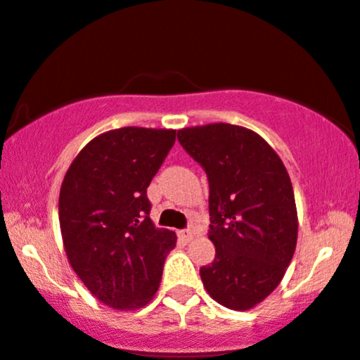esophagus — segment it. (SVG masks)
Listing matches in <instances>:
<instances>
[{"instance_id": "esophagus-1", "label": "esophagus", "mask_w": 360, "mask_h": 360, "mask_svg": "<svg viewBox=\"0 0 360 360\" xmlns=\"http://www.w3.org/2000/svg\"><path fill=\"white\" fill-rule=\"evenodd\" d=\"M179 237L183 238L184 242H191L194 238V233H193V230H183V232H179Z\"/></svg>"}]
</instances>
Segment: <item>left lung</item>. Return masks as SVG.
Wrapping results in <instances>:
<instances>
[{
    "label": "left lung",
    "instance_id": "left-lung-1",
    "mask_svg": "<svg viewBox=\"0 0 360 360\" xmlns=\"http://www.w3.org/2000/svg\"><path fill=\"white\" fill-rule=\"evenodd\" d=\"M177 140L210 183L208 238L217 254L200 269L203 286L221 307L247 311L279 286L295 255L291 179L274 148L245 127H189Z\"/></svg>",
    "mask_w": 360,
    "mask_h": 360
}]
</instances>
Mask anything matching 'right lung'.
<instances>
[{
	"instance_id": "obj_1",
	"label": "right lung",
	"mask_w": 360,
	"mask_h": 360,
	"mask_svg": "<svg viewBox=\"0 0 360 360\" xmlns=\"http://www.w3.org/2000/svg\"><path fill=\"white\" fill-rule=\"evenodd\" d=\"M176 130L123 127L86 146L59 194L69 264L106 307L139 309L155 296L176 233L155 229L147 188L174 146Z\"/></svg>"
}]
</instances>
